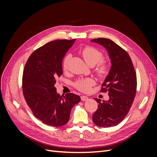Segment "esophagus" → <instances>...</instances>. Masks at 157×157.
Segmentation results:
<instances>
[{"label":"esophagus","mask_w":157,"mask_h":157,"mask_svg":"<svg viewBox=\"0 0 157 157\" xmlns=\"http://www.w3.org/2000/svg\"><path fill=\"white\" fill-rule=\"evenodd\" d=\"M80 99H81V100L83 101H87L88 99V98L86 96H80Z\"/></svg>","instance_id":"1"}]
</instances>
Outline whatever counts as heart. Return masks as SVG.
Segmentation results:
<instances>
[{
	"instance_id": "heart-1",
	"label": "heart",
	"mask_w": 157,
	"mask_h": 157,
	"mask_svg": "<svg viewBox=\"0 0 157 157\" xmlns=\"http://www.w3.org/2000/svg\"><path fill=\"white\" fill-rule=\"evenodd\" d=\"M81 53L85 61L88 65L94 66L98 64L96 68V72L99 77H104L107 75L109 70V66L107 61L103 60V54L101 51L92 46H86L82 49ZM70 59V54L65 57L63 61V69L64 71L68 70V65ZM95 84H96V81L94 78H81L76 81L75 87L82 92H88Z\"/></svg>"
}]
</instances>
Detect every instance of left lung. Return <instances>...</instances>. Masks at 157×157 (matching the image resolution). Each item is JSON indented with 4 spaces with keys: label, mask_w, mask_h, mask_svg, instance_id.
<instances>
[{
    "label": "left lung",
    "mask_w": 157,
    "mask_h": 157,
    "mask_svg": "<svg viewBox=\"0 0 157 157\" xmlns=\"http://www.w3.org/2000/svg\"><path fill=\"white\" fill-rule=\"evenodd\" d=\"M91 41L103 46L111 60V68L100 91L107 92V101L95 98L99 104L92 119L94 124L108 128L124 119L134 102L137 89V77L134 65L127 52L110 39H94Z\"/></svg>",
    "instance_id": "8db88e82"
}]
</instances>
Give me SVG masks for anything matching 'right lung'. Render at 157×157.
<instances>
[{
    "label": "right lung",
    "instance_id": "add662e5",
    "mask_svg": "<svg viewBox=\"0 0 157 157\" xmlns=\"http://www.w3.org/2000/svg\"><path fill=\"white\" fill-rule=\"evenodd\" d=\"M75 39L56 40L33 52L23 69V96L34 115L44 124L59 127L67 124L71 111L80 102L77 95L57 94L54 84L63 74L62 61Z\"/></svg>",
    "mask_w": 157,
    "mask_h": 157
}]
</instances>
